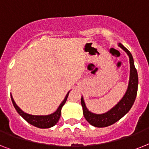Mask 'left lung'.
Here are the masks:
<instances>
[{"mask_svg": "<svg viewBox=\"0 0 149 149\" xmlns=\"http://www.w3.org/2000/svg\"><path fill=\"white\" fill-rule=\"evenodd\" d=\"M118 45L127 54L130 62V77L129 83L125 95L120 101L113 107L111 110L104 113H94L87 109L84 97H81V104L83 107L84 118L91 125L97 127H104L113 125L121 118H123L132 108L134 104L138 92L139 77L138 72L134 64V59L132 53L130 52L121 43H118Z\"/></svg>", "mask_w": 149, "mask_h": 149, "instance_id": "1", "label": "left lung"}]
</instances>
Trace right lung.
<instances>
[{"label": "right lung", "mask_w": 149, "mask_h": 149, "mask_svg": "<svg viewBox=\"0 0 149 149\" xmlns=\"http://www.w3.org/2000/svg\"><path fill=\"white\" fill-rule=\"evenodd\" d=\"M69 93H70V91L68 92L65 97L64 98L60 105L58 106L57 110L52 113H50L48 115H32V114L25 113L16 104L11 94H10V97H11V101H12L15 110L22 118H24V120H26L27 122L29 123L30 125H33L35 127H39V128H49V127H53L54 125H56L59 120L61 116V110H62V107L65 104V101L67 100Z\"/></svg>", "instance_id": "right-lung-1"}]
</instances>
